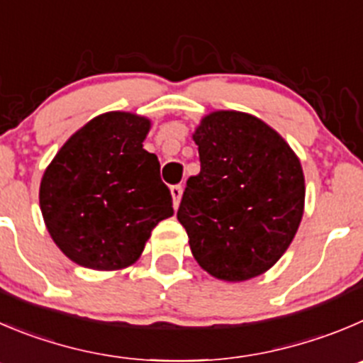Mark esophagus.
I'll return each mask as SVG.
<instances>
[{
    "label": "esophagus",
    "mask_w": 363,
    "mask_h": 363,
    "mask_svg": "<svg viewBox=\"0 0 363 363\" xmlns=\"http://www.w3.org/2000/svg\"><path fill=\"white\" fill-rule=\"evenodd\" d=\"M182 194H184V187H182V185H172L171 196H172V203H174V208H178L179 199H182Z\"/></svg>",
    "instance_id": "34e87169"
}]
</instances>
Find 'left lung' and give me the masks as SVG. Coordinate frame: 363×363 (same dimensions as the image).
Masks as SVG:
<instances>
[{"instance_id": "1", "label": "left lung", "mask_w": 363, "mask_h": 363, "mask_svg": "<svg viewBox=\"0 0 363 363\" xmlns=\"http://www.w3.org/2000/svg\"><path fill=\"white\" fill-rule=\"evenodd\" d=\"M201 171L187 179L178 220L196 262L223 281L272 267L294 240L305 212V174L289 143L258 117L206 113L196 126Z\"/></svg>"}]
</instances>
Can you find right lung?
I'll list each match as a JSON object with an SVG mask.
<instances>
[{"mask_svg": "<svg viewBox=\"0 0 363 363\" xmlns=\"http://www.w3.org/2000/svg\"><path fill=\"white\" fill-rule=\"evenodd\" d=\"M151 121L101 113L72 133L40 179L44 224L58 250L82 267L135 264L153 228L174 213L157 155L143 147Z\"/></svg>", "mask_w": 363, "mask_h": 363, "instance_id": "1", "label": "right lung"}]
</instances>
